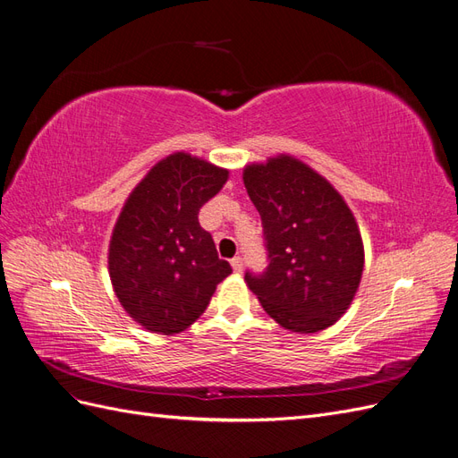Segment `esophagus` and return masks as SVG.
<instances>
[{
  "label": "esophagus",
  "instance_id": "1",
  "mask_svg": "<svg viewBox=\"0 0 458 458\" xmlns=\"http://www.w3.org/2000/svg\"><path fill=\"white\" fill-rule=\"evenodd\" d=\"M231 266H233V269H234V271L241 273V271H242V267H244V261H242V258H241V256H234V258L231 259Z\"/></svg>",
  "mask_w": 458,
  "mask_h": 458
}]
</instances>
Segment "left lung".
<instances>
[{"label": "left lung", "mask_w": 458, "mask_h": 458, "mask_svg": "<svg viewBox=\"0 0 458 458\" xmlns=\"http://www.w3.org/2000/svg\"><path fill=\"white\" fill-rule=\"evenodd\" d=\"M261 217L267 267L244 281L281 327L310 335L350 308L363 273V241L348 204L325 177L279 157L244 170Z\"/></svg>", "instance_id": "obj_1"}]
</instances>
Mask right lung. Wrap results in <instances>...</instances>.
Listing matches in <instances>:
<instances>
[{
  "label": "right lung",
  "instance_id": "obj_1",
  "mask_svg": "<svg viewBox=\"0 0 458 458\" xmlns=\"http://www.w3.org/2000/svg\"><path fill=\"white\" fill-rule=\"evenodd\" d=\"M221 170L185 152L164 158L133 189L108 250L114 293L137 323L175 335L204 313L216 286L231 275L200 208L227 182Z\"/></svg>",
  "mask_w": 458,
  "mask_h": 458
}]
</instances>
